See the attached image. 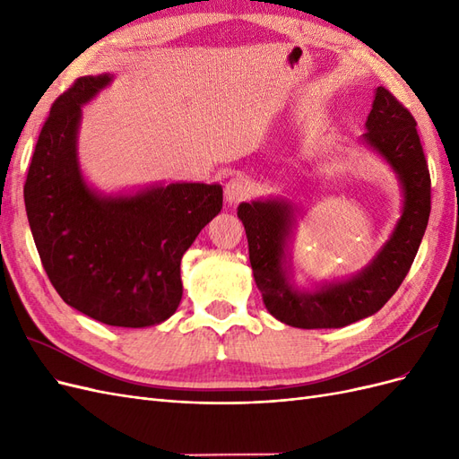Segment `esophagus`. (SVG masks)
<instances>
[{
  "label": "esophagus",
  "mask_w": 459,
  "mask_h": 459,
  "mask_svg": "<svg viewBox=\"0 0 459 459\" xmlns=\"http://www.w3.org/2000/svg\"><path fill=\"white\" fill-rule=\"evenodd\" d=\"M248 191H251V184H248L245 178L235 176L226 184V189H224L226 201L230 204H238L248 197Z\"/></svg>",
  "instance_id": "esophagus-1"
}]
</instances>
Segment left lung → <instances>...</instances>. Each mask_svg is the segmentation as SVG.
<instances>
[{
	"label": "left lung",
	"instance_id": "obj_1",
	"mask_svg": "<svg viewBox=\"0 0 459 459\" xmlns=\"http://www.w3.org/2000/svg\"><path fill=\"white\" fill-rule=\"evenodd\" d=\"M418 122L383 86L375 91L364 140L398 172L404 187V212L383 251L356 277L299 293L287 283L283 248L293 214L287 203H241V218L256 287L268 312L300 329L344 327L381 310L408 275L418 255L430 212V174L420 142Z\"/></svg>",
	"mask_w": 459,
	"mask_h": 459
}]
</instances>
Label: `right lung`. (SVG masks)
Segmentation results:
<instances>
[{"label":"right lung","instance_id":"add662e5","mask_svg":"<svg viewBox=\"0 0 459 459\" xmlns=\"http://www.w3.org/2000/svg\"><path fill=\"white\" fill-rule=\"evenodd\" d=\"M82 76L51 105L24 182L26 216L68 307L117 327L157 325L182 300V256L221 208V187L170 184L97 197L76 160L80 107L108 84Z\"/></svg>","mask_w":459,"mask_h":459}]
</instances>
